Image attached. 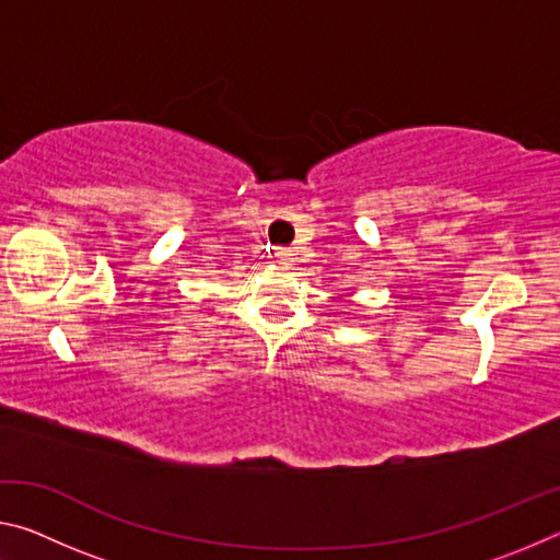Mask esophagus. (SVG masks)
I'll return each instance as SVG.
<instances>
[{
  "label": "esophagus",
  "mask_w": 560,
  "mask_h": 560,
  "mask_svg": "<svg viewBox=\"0 0 560 560\" xmlns=\"http://www.w3.org/2000/svg\"><path fill=\"white\" fill-rule=\"evenodd\" d=\"M273 257H277L279 264H289L293 259V254H291V249H287V246H279V249L273 252Z\"/></svg>",
  "instance_id": "1"
}]
</instances>
